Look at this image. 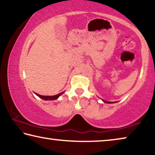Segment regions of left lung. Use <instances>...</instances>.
I'll return each instance as SVG.
<instances>
[{"label": "left lung", "instance_id": "obj_1", "mask_svg": "<svg viewBox=\"0 0 155 155\" xmlns=\"http://www.w3.org/2000/svg\"><path fill=\"white\" fill-rule=\"evenodd\" d=\"M104 102H105V103H110V102H106V101H104Z\"/></svg>", "mask_w": 155, "mask_h": 155}]
</instances>
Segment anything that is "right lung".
Returning <instances> with one entry per match:
<instances>
[{"mask_svg":"<svg viewBox=\"0 0 155 155\" xmlns=\"http://www.w3.org/2000/svg\"><path fill=\"white\" fill-rule=\"evenodd\" d=\"M62 94H64V91L59 94H57V95H54V96H41V95H40V94H36V95L40 97V98H41V99L45 100V101H53V100H56L58 98L59 96H61Z\"/></svg>","mask_w":155,"mask_h":155,"instance_id":"right-lung-1","label":"right lung"}]
</instances>
